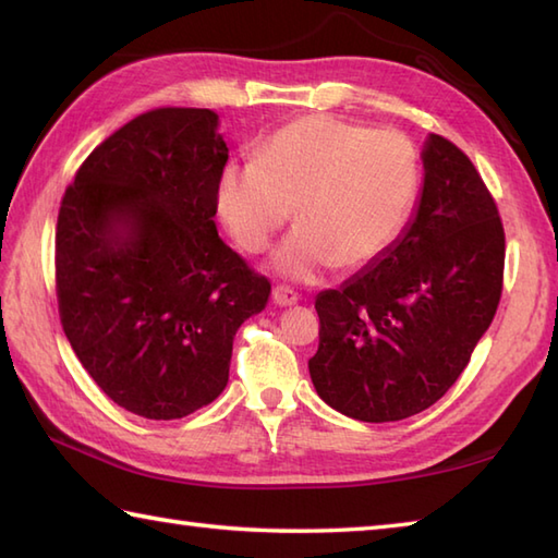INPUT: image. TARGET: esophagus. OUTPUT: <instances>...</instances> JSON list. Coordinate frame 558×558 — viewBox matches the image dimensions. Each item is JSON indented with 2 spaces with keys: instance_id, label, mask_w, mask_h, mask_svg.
Listing matches in <instances>:
<instances>
[{
  "instance_id": "esophagus-1",
  "label": "esophagus",
  "mask_w": 558,
  "mask_h": 558,
  "mask_svg": "<svg viewBox=\"0 0 558 558\" xmlns=\"http://www.w3.org/2000/svg\"><path fill=\"white\" fill-rule=\"evenodd\" d=\"M298 302H300V294L294 292V290H290V288H286V286L272 288V304H278V306H292V304H298Z\"/></svg>"
}]
</instances>
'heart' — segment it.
<instances>
[{
	"instance_id": "heart-1",
	"label": "heart",
	"mask_w": 558,
	"mask_h": 558,
	"mask_svg": "<svg viewBox=\"0 0 558 558\" xmlns=\"http://www.w3.org/2000/svg\"><path fill=\"white\" fill-rule=\"evenodd\" d=\"M417 156L393 129H366L330 114L282 126L256 160L232 162L218 208L234 242L264 252L292 216L294 228L270 256L282 278L312 282L338 264H372L396 240L417 194Z\"/></svg>"
}]
</instances>
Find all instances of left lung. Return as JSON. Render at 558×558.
I'll return each instance as SVG.
<instances>
[{
  "label": "left lung",
  "instance_id": "obj_1",
  "mask_svg": "<svg viewBox=\"0 0 558 558\" xmlns=\"http://www.w3.org/2000/svg\"><path fill=\"white\" fill-rule=\"evenodd\" d=\"M422 165L417 206L398 240L316 298L312 384L360 422H398L444 398L501 300L506 236L489 189L444 136H426Z\"/></svg>",
  "mask_w": 558,
  "mask_h": 558
}]
</instances>
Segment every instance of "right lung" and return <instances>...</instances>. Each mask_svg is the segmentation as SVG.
Listing matches in <instances>:
<instances>
[{"label": "right lung", "instance_id": "1", "mask_svg": "<svg viewBox=\"0 0 558 558\" xmlns=\"http://www.w3.org/2000/svg\"><path fill=\"white\" fill-rule=\"evenodd\" d=\"M218 114L160 108L90 153L57 218L62 328L93 381L146 420L216 400L232 340L270 282L220 240Z\"/></svg>", "mask_w": 558, "mask_h": 558}]
</instances>
